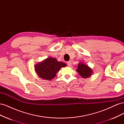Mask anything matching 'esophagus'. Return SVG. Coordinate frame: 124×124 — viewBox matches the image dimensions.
Instances as JSON below:
<instances>
[{"label":"esophagus","instance_id":"34e87169","mask_svg":"<svg viewBox=\"0 0 124 124\" xmlns=\"http://www.w3.org/2000/svg\"><path fill=\"white\" fill-rule=\"evenodd\" d=\"M67 65H68V66H71V62L70 61L67 62Z\"/></svg>","mask_w":124,"mask_h":124}]
</instances>
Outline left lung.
<instances>
[{
	"label": "left lung",
	"instance_id": "1",
	"mask_svg": "<svg viewBox=\"0 0 124 124\" xmlns=\"http://www.w3.org/2000/svg\"><path fill=\"white\" fill-rule=\"evenodd\" d=\"M77 71L80 76L83 78L89 77L92 73L91 68H90L88 66L85 65L83 63H80L78 65Z\"/></svg>",
	"mask_w": 124,
	"mask_h": 124
}]
</instances>
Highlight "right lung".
I'll return each mask as SVG.
<instances>
[{"instance_id":"add662e5","label":"right lung","mask_w":124,"mask_h":124,"mask_svg":"<svg viewBox=\"0 0 124 124\" xmlns=\"http://www.w3.org/2000/svg\"><path fill=\"white\" fill-rule=\"evenodd\" d=\"M66 66L64 62L57 61L54 58L49 57L35 66V70L42 79L51 80L56 76L62 67Z\"/></svg>"}]
</instances>
